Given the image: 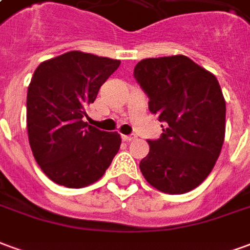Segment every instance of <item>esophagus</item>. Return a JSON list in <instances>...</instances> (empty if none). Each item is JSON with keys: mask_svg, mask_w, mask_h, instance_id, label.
Instances as JSON below:
<instances>
[{"mask_svg": "<svg viewBox=\"0 0 250 250\" xmlns=\"http://www.w3.org/2000/svg\"><path fill=\"white\" fill-rule=\"evenodd\" d=\"M122 139L125 142H131L134 141V139H136V135L135 134H131V135H123L122 136Z\"/></svg>", "mask_w": 250, "mask_h": 250, "instance_id": "34e87169", "label": "esophagus"}]
</instances>
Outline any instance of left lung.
I'll return each mask as SVG.
<instances>
[{
    "mask_svg": "<svg viewBox=\"0 0 250 250\" xmlns=\"http://www.w3.org/2000/svg\"><path fill=\"white\" fill-rule=\"evenodd\" d=\"M134 77L166 127L159 139L147 141L142 174L163 193H188L209 175L224 145L226 105L218 80L182 55L145 59Z\"/></svg>",
    "mask_w": 250,
    "mask_h": 250,
    "instance_id": "left-lung-1",
    "label": "left lung"
}]
</instances>
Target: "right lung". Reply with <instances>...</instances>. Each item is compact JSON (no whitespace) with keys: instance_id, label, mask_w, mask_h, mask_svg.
Listing matches in <instances>:
<instances>
[{"instance_id":"right-lung-1","label":"right lung","mask_w":250,"mask_h":250,"mask_svg":"<svg viewBox=\"0 0 250 250\" xmlns=\"http://www.w3.org/2000/svg\"><path fill=\"white\" fill-rule=\"evenodd\" d=\"M120 65L79 51L41 62L26 96V127L36 162L46 177L80 188L103 177L119 151L120 135L83 122L85 108Z\"/></svg>"}]
</instances>
